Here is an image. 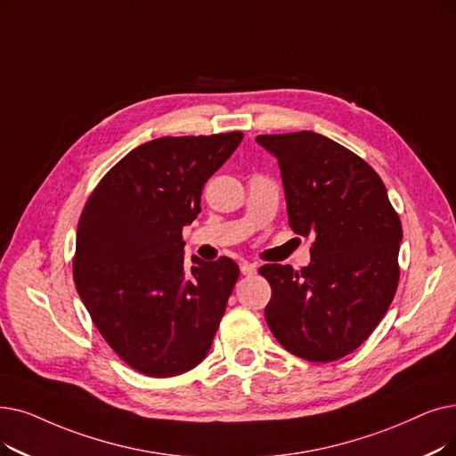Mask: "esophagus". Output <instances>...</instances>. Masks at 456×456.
Returning a JSON list of instances; mask_svg holds the SVG:
<instances>
[{
    "mask_svg": "<svg viewBox=\"0 0 456 456\" xmlns=\"http://www.w3.org/2000/svg\"><path fill=\"white\" fill-rule=\"evenodd\" d=\"M240 272H242V275H253L256 272V265L244 261V263H240Z\"/></svg>",
    "mask_w": 456,
    "mask_h": 456,
    "instance_id": "34e87169",
    "label": "esophagus"
}]
</instances>
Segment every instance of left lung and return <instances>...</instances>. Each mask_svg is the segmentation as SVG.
<instances>
[{"label":"left lung","instance_id":"left-lung-1","mask_svg":"<svg viewBox=\"0 0 456 456\" xmlns=\"http://www.w3.org/2000/svg\"><path fill=\"white\" fill-rule=\"evenodd\" d=\"M277 158L289 225L311 236V265H265V319L273 338L309 362H335L384 319L399 285L403 225L365 160L309 130L256 135Z\"/></svg>","mask_w":456,"mask_h":456}]
</instances>
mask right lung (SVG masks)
<instances>
[{"instance_id": "right-lung-1", "label": "right lung", "mask_w": 456, "mask_h": 456, "mask_svg": "<svg viewBox=\"0 0 456 456\" xmlns=\"http://www.w3.org/2000/svg\"><path fill=\"white\" fill-rule=\"evenodd\" d=\"M244 134L158 137L130 151L89 195L72 263L77 294L106 343L137 372L200 365L240 270L229 256L184 263L183 227L205 183Z\"/></svg>"}]
</instances>
